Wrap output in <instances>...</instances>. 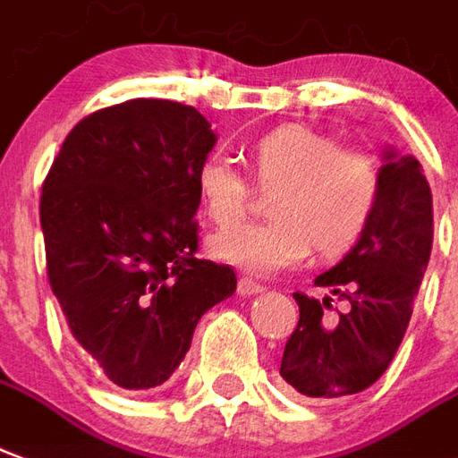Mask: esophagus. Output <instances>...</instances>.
I'll return each mask as SVG.
<instances>
[{"instance_id": "1", "label": "esophagus", "mask_w": 458, "mask_h": 458, "mask_svg": "<svg viewBox=\"0 0 458 458\" xmlns=\"http://www.w3.org/2000/svg\"><path fill=\"white\" fill-rule=\"evenodd\" d=\"M264 286L262 284H257L255 279H250V276H242L238 281V293L240 296H255V293H262Z\"/></svg>"}]
</instances>
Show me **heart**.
I'll return each mask as SVG.
<instances>
[{
  "instance_id": "b5f03b06",
  "label": "heart",
  "mask_w": 458,
  "mask_h": 458,
  "mask_svg": "<svg viewBox=\"0 0 458 458\" xmlns=\"http://www.w3.org/2000/svg\"><path fill=\"white\" fill-rule=\"evenodd\" d=\"M247 165L259 186H279L267 223H238L250 203L247 179L223 157L196 169V191L216 225L211 252L250 272L289 269L315 250L333 262L359 245L384 196V162L369 148L342 143L310 125H276L247 145Z\"/></svg>"
}]
</instances>
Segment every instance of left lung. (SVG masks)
I'll use <instances>...</instances> for the list:
<instances>
[{"mask_svg":"<svg viewBox=\"0 0 458 458\" xmlns=\"http://www.w3.org/2000/svg\"><path fill=\"white\" fill-rule=\"evenodd\" d=\"M432 191L412 155L386 152L384 196L367 235L315 286L293 293L298 325L281 357L289 391L333 401L376 384L401 347L432 252ZM351 308L332 315V296Z\"/></svg>","mask_w":458,"mask_h":458,"instance_id":"8db88e82","label":"left lung"}]
</instances>
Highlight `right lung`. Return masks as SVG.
Returning a JSON list of instances; mask_svg holds the SVG:
<instances>
[{
  "instance_id": "right-lung-1",
  "label": "right lung",
  "mask_w": 458,
  "mask_h": 458,
  "mask_svg": "<svg viewBox=\"0 0 458 458\" xmlns=\"http://www.w3.org/2000/svg\"><path fill=\"white\" fill-rule=\"evenodd\" d=\"M211 123L179 101L133 99L74 125L40 194L50 289L101 374L125 391L167 381L201 315L238 286L199 259L196 169Z\"/></svg>"
}]
</instances>
